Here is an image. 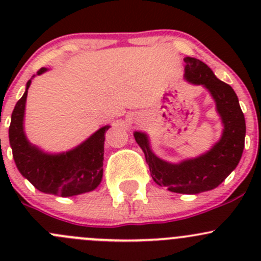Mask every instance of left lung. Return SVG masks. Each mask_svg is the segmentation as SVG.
Segmentation results:
<instances>
[{
  "label": "left lung",
  "mask_w": 261,
  "mask_h": 261,
  "mask_svg": "<svg viewBox=\"0 0 261 261\" xmlns=\"http://www.w3.org/2000/svg\"><path fill=\"white\" fill-rule=\"evenodd\" d=\"M184 62L187 81L206 87L215 99L225 127L221 140L204 155L170 164L155 156L145 134L135 133L134 136L145 154L155 183L175 193L197 194L215 189L238 167L244 151L246 125L232 87L218 80L201 60L187 57Z\"/></svg>",
  "instance_id": "1"
}]
</instances>
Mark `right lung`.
Segmentation results:
<instances>
[{
	"mask_svg": "<svg viewBox=\"0 0 261 261\" xmlns=\"http://www.w3.org/2000/svg\"><path fill=\"white\" fill-rule=\"evenodd\" d=\"M45 70V68H41L38 74ZM30 83L31 81H29L25 93L12 111L9 128L10 145L17 169L36 189L44 193L70 197L96 189L103 175L105 134L110 126L99 128L70 151L59 155L45 154L31 145L23 133V112Z\"/></svg>",
	"mask_w": 261,
	"mask_h": 261,
	"instance_id": "obj_1",
	"label": "right lung"
}]
</instances>
